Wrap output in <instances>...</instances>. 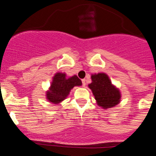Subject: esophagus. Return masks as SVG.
<instances>
[{"label": "esophagus", "mask_w": 156, "mask_h": 156, "mask_svg": "<svg viewBox=\"0 0 156 156\" xmlns=\"http://www.w3.org/2000/svg\"><path fill=\"white\" fill-rule=\"evenodd\" d=\"M82 83H83V87H85L86 86V80H82Z\"/></svg>", "instance_id": "34e87169"}]
</instances>
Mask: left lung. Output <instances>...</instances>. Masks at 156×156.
<instances>
[{"label": "left lung", "mask_w": 156, "mask_h": 156, "mask_svg": "<svg viewBox=\"0 0 156 156\" xmlns=\"http://www.w3.org/2000/svg\"><path fill=\"white\" fill-rule=\"evenodd\" d=\"M91 78V83L89 85V88L92 91L98 105L103 109H108L119 104L121 93L112 84L106 73L92 74Z\"/></svg>", "instance_id": "obj_1"}]
</instances>
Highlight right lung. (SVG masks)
<instances>
[{
    "label": "right lung",
    "mask_w": 156,
    "mask_h": 156,
    "mask_svg": "<svg viewBox=\"0 0 156 156\" xmlns=\"http://www.w3.org/2000/svg\"><path fill=\"white\" fill-rule=\"evenodd\" d=\"M82 86V81L74 75L67 78L64 73H57L46 92V99L52 104H59L65 100L74 86Z\"/></svg>",
    "instance_id": "right-lung-1"
}]
</instances>
